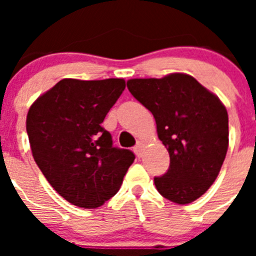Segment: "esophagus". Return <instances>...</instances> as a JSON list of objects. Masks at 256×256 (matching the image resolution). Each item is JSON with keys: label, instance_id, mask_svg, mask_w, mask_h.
I'll return each mask as SVG.
<instances>
[{"label": "esophagus", "instance_id": "1", "mask_svg": "<svg viewBox=\"0 0 256 256\" xmlns=\"http://www.w3.org/2000/svg\"><path fill=\"white\" fill-rule=\"evenodd\" d=\"M144 142H142V140H140V142L136 144V148H134V152H136L138 158H140V156H142V150H144Z\"/></svg>", "mask_w": 256, "mask_h": 256}]
</instances>
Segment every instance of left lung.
Wrapping results in <instances>:
<instances>
[{
	"label": "left lung",
	"instance_id": "1",
	"mask_svg": "<svg viewBox=\"0 0 256 256\" xmlns=\"http://www.w3.org/2000/svg\"><path fill=\"white\" fill-rule=\"evenodd\" d=\"M128 92L156 118L158 138L170 168L156 176V190L171 202L187 204L206 192L218 176L228 148V116L218 96L188 74L134 78Z\"/></svg>",
	"mask_w": 256,
	"mask_h": 256
}]
</instances>
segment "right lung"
I'll return each mask as SVG.
<instances>
[{
    "label": "right lung",
    "instance_id": "obj_1",
    "mask_svg": "<svg viewBox=\"0 0 256 256\" xmlns=\"http://www.w3.org/2000/svg\"><path fill=\"white\" fill-rule=\"evenodd\" d=\"M126 88L122 78H65L29 108L26 132L36 164L54 190L74 206L96 208L118 192L136 160L112 146L100 124Z\"/></svg>",
    "mask_w": 256,
    "mask_h": 256
}]
</instances>
